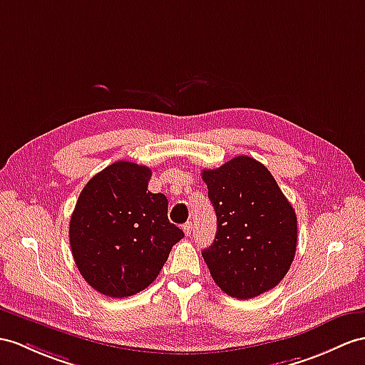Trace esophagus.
Wrapping results in <instances>:
<instances>
[{"label":"esophagus","instance_id":"1","mask_svg":"<svg viewBox=\"0 0 365 365\" xmlns=\"http://www.w3.org/2000/svg\"><path fill=\"white\" fill-rule=\"evenodd\" d=\"M182 230H184L185 235L190 237V234H192V223H185V225L182 226Z\"/></svg>","mask_w":365,"mask_h":365}]
</instances>
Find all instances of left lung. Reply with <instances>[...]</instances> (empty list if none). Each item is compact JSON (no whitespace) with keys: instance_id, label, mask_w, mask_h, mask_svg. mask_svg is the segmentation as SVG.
I'll return each instance as SVG.
<instances>
[{"instance_id":"obj_1","label":"left lung","mask_w":365,"mask_h":365,"mask_svg":"<svg viewBox=\"0 0 365 365\" xmlns=\"http://www.w3.org/2000/svg\"><path fill=\"white\" fill-rule=\"evenodd\" d=\"M217 213V235L202 251L227 296L252 299L277 287L294 260L297 217L262 163L237 156L202 170Z\"/></svg>"}]
</instances>
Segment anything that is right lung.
Here are the masks:
<instances>
[{
  "instance_id": "right-lung-1",
  "label": "right lung",
  "mask_w": 365,
  "mask_h": 365,
  "mask_svg": "<svg viewBox=\"0 0 365 365\" xmlns=\"http://www.w3.org/2000/svg\"><path fill=\"white\" fill-rule=\"evenodd\" d=\"M152 170L118 161L83 187L69 221V243L80 274L110 297L152 285L184 232L167 217L168 201L148 190Z\"/></svg>"
}]
</instances>
